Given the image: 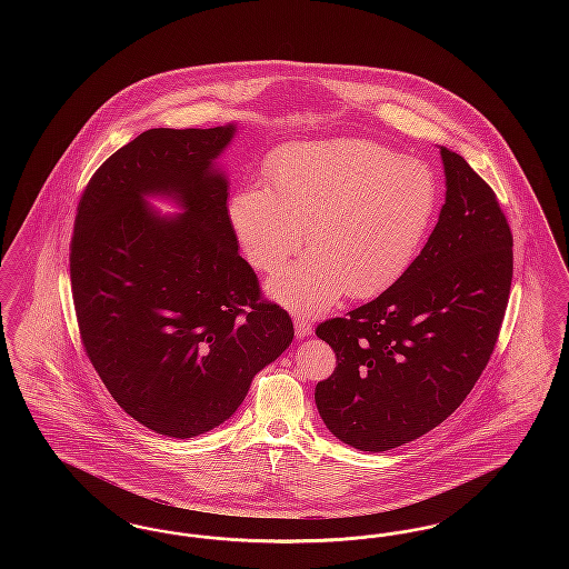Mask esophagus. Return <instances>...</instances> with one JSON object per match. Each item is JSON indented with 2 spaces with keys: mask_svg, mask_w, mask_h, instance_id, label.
Listing matches in <instances>:
<instances>
[{
  "mask_svg": "<svg viewBox=\"0 0 569 569\" xmlns=\"http://www.w3.org/2000/svg\"><path fill=\"white\" fill-rule=\"evenodd\" d=\"M295 328H297L298 339L309 337V335L313 332V325H311V322H309V318H307V316H302V313H295Z\"/></svg>",
  "mask_w": 569,
  "mask_h": 569,
  "instance_id": "1",
  "label": "esophagus"
}]
</instances>
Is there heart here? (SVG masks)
Returning <instances> with one entry per match:
<instances>
[{
	"mask_svg": "<svg viewBox=\"0 0 569 569\" xmlns=\"http://www.w3.org/2000/svg\"><path fill=\"white\" fill-rule=\"evenodd\" d=\"M264 177L267 188L232 193L230 228L262 272L279 271L305 230L311 253L272 277L269 292L307 316L343 295L378 297L395 286L422 253L441 209L431 163L356 138L286 144Z\"/></svg>",
	"mask_w": 569,
	"mask_h": 569,
	"instance_id": "heart-1",
	"label": "heart"
}]
</instances>
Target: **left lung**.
<instances>
[{
    "mask_svg": "<svg viewBox=\"0 0 569 569\" xmlns=\"http://www.w3.org/2000/svg\"><path fill=\"white\" fill-rule=\"evenodd\" d=\"M446 202L411 269L378 298L316 328L337 356L318 381L328 431L383 452L441 425L471 392L506 316L515 253L495 191L441 147Z\"/></svg>",
    "mask_w": 569,
    "mask_h": 569,
    "instance_id": "1",
    "label": "left lung"
}]
</instances>
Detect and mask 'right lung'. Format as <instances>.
Here are the masks:
<instances>
[{
  "label": "right lung",
  "mask_w": 569,
  "mask_h": 569,
  "mask_svg": "<svg viewBox=\"0 0 569 569\" xmlns=\"http://www.w3.org/2000/svg\"><path fill=\"white\" fill-rule=\"evenodd\" d=\"M232 136V123L147 130L96 170L77 209L70 279L82 348L117 406L166 437L228 420L295 339L230 228L213 162ZM153 192L187 213L156 217L143 200Z\"/></svg>",
  "instance_id": "add662e5"
}]
</instances>
